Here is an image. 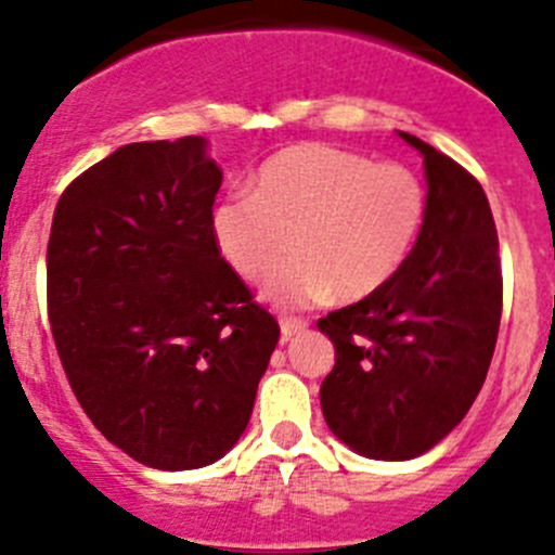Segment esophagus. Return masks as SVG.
Instances as JSON below:
<instances>
[{"instance_id":"obj_1","label":"esophagus","mask_w":555,"mask_h":555,"mask_svg":"<svg viewBox=\"0 0 555 555\" xmlns=\"http://www.w3.org/2000/svg\"><path fill=\"white\" fill-rule=\"evenodd\" d=\"M307 320H298V318H282L279 320V331H282V341H289L295 334H301L307 331Z\"/></svg>"}]
</instances>
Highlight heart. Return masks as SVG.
Here are the masks:
<instances>
[{
  "label": "heart",
  "mask_w": 555,
  "mask_h": 555,
  "mask_svg": "<svg viewBox=\"0 0 555 555\" xmlns=\"http://www.w3.org/2000/svg\"><path fill=\"white\" fill-rule=\"evenodd\" d=\"M427 221V189L402 164H375L353 150L295 144L254 178L251 196L230 194L210 210L221 260L241 279L268 287L282 307L336 293L364 301L411 260Z\"/></svg>",
  "instance_id": "heart-1"
}]
</instances>
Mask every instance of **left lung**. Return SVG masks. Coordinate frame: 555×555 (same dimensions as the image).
<instances>
[{"label":"left lung","mask_w":555,"mask_h":555,"mask_svg":"<svg viewBox=\"0 0 555 555\" xmlns=\"http://www.w3.org/2000/svg\"><path fill=\"white\" fill-rule=\"evenodd\" d=\"M397 133L424 158L422 237L380 293L318 320L336 350L320 386L325 424L370 460L418 457L463 422L488 377L504 295L481 185L433 144Z\"/></svg>","instance_id":"8db88e82"}]
</instances>
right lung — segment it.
Here are the masks:
<instances>
[{
    "label": "right lung",
    "mask_w": 555,
    "mask_h": 555,
    "mask_svg": "<svg viewBox=\"0 0 555 555\" xmlns=\"http://www.w3.org/2000/svg\"><path fill=\"white\" fill-rule=\"evenodd\" d=\"M219 189L207 139L183 137L117 147L56 202V353L90 422L147 468L224 457L279 341L210 235Z\"/></svg>",
    "instance_id": "right-lung-1"
}]
</instances>
